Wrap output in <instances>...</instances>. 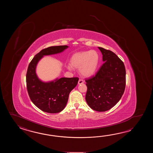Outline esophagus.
Returning <instances> with one entry per match:
<instances>
[{
  "mask_svg": "<svg viewBox=\"0 0 153 153\" xmlns=\"http://www.w3.org/2000/svg\"><path fill=\"white\" fill-rule=\"evenodd\" d=\"M84 82V80H83L82 79H80L79 80V81H78V84H83Z\"/></svg>",
  "mask_w": 153,
  "mask_h": 153,
  "instance_id": "1",
  "label": "esophagus"
}]
</instances>
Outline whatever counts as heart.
Returning a JSON list of instances; mask_svg holds the SVG:
<instances>
[{
    "instance_id": "obj_1",
    "label": "heart",
    "mask_w": 153,
    "mask_h": 153,
    "mask_svg": "<svg viewBox=\"0 0 153 153\" xmlns=\"http://www.w3.org/2000/svg\"><path fill=\"white\" fill-rule=\"evenodd\" d=\"M100 56L96 51L89 50L74 53L71 59L70 64L72 67L78 68L81 75L88 77L94 74L97 68ZM69 69L71 68L68 66Z\"/></svg>"
}]
</instances>
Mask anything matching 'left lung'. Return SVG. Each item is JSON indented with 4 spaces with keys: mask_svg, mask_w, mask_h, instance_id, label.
Returning <instances> with one entry per match:
<instances>
[{
    "mask_svg": "<svg viewBox=\"0 0 153 153\" xmlns=\"http://www.w3.org/2000/svg\"><path fill=\"white\" fill-rule=\"evenodd\" d=\"M104 63L96 75L86 79V101L94 111L111 109L120 101L126 86L124 63L111 51L98 47Z\"/></svg>",
    "mask_w": 153,
    "mask_h": 153,
    "instance_id": "1",
    "label": "left lung"
}]
</instances>
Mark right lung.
I'll return each mask as SVG.
<instances>
[{"mask_svg":"<svg viewBox=\"0 0 153 153\" xmlns=\"http://www.w3.org/2000/svg\"><path fill=\"white\" fill-rule=\"evenodd\" d=\"M67 45L50 46L43 49L29 63L26 74V84L30 99L40 110L49 113H57L63 111L68 100L71 91L78 84L79 78H61L54 81H41L36 74V67L44 56L62 52Z\"/></svg>","mask_w":153,"mask_h":153,"instance_id":"add662e5","label":"right lung"}]
</instances>
